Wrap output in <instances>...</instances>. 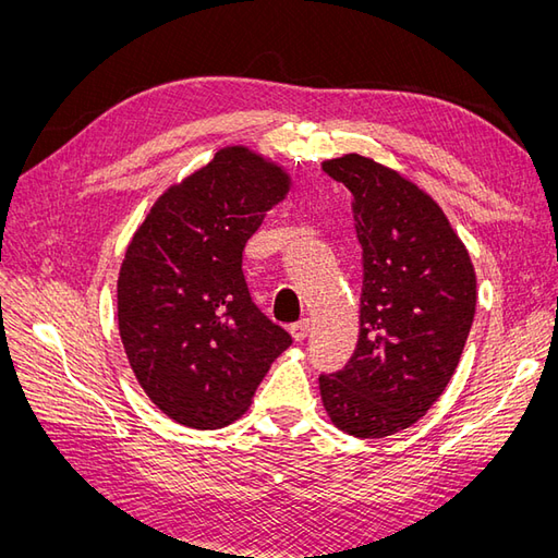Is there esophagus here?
Returning a JSON list of instances; mask_svg holds the SVG:
<instances>
[{"label":"esophagus","mask_w":558,"mask_h":558,"mask_svg":"<svg viewBox=\"0 0 558 558\" xmlns=\"http://www.w3.org/2000/svg\"><path fill=\"white\" fill-rule=\"evenodd\" d=\"M307 335H310V320L307 318H302V320H298V324L291 326V337L295 342H305Z\"/></svg>","instance_id":"obj_1"}]
</instances>
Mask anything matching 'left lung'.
Masks as SVG:
<instances>
[{
    "label": "left lung",
    "mask_w": 558,
    "mask_h": 558,
    "mask_svg": "<svg viewBox=\"0 0 558 558\" xmlns=\"http://www.w3.org/2000/svg\"><path fill=\"white\" fill-rule=\"evenodd\" d=\"M324 172L347 185L363 248L359 344L320 375L332 424L361 440L410 428L442 396L475 318L477 277L437 202L373 158L347 154Z\"/></svg>",
    "instance_id": "1"
}]
</instances>
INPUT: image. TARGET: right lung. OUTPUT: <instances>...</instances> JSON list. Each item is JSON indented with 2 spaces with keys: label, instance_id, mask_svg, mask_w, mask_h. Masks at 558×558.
Wrapping results in <instances>:
<instances>
[{
  "label": "right lung",
  "instance_id": "right-lung-1",
  "mask_svg": "<svg viewBox=\"0 0 558 558\" xmlns=\"http://www.w3.org/2000/svg\"><path fill=\"white\" fill-rule=\"evenodd\" d=\"M291 191L289 172L246 146L167 189L118 272V330L134 377L177 424H232L291 335L253 305L242 251Z\"/></svg>",
  "mask_w": 558,
  "mask_h": 558
}]
</instances>
